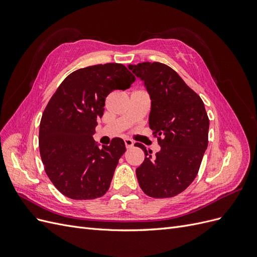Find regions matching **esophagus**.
<instances>
[{
  "label": "esophagus",
  "mask_w": 257,
  "mask_h": 257,
  "mask_svg": "<svg viewBox=\"0 0 257 257\" xmlns=\"http://www.w3.org/2000/svg\"><path fill=\"white\" fill-rule=\"evenodd\" d=\"M124 144H125L126 149H131V148L134 147V143L132 142L131 139H125V141H124Z\"/></svg>",
  "instance_id": "esophagus-1"
}]
</instances>
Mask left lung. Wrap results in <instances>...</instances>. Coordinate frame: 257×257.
I'll return each mask as SVG.
<instances>
[{
    "instance_id": "left-lung-1",
    "label": "left lung",
    "mask_w": 257,
    "mask_h": 257,
    "mask_svg": "<svg viewBox=\"0 0 257 257\" xmlns=\"http://www.w3.org/2000/svg\"><path fill=\"white\" fill-rule=\"evenodd\" d=\"M151 98L149 126L161 150L136 169L142 190L154 198L174 197L196 178L208 147L209 118L204 102L172 67L159 62L128 65Z\"/></svg>"
}]
</instances>
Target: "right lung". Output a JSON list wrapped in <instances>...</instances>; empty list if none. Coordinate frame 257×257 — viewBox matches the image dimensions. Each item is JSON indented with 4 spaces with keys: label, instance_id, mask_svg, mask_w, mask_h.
<instances>
[{
    "label": "right lung",
    "instance_id": "add662e5",
    "mask_svg": "<svg viewBox=\"0 0 257 257\" xmlns=\"http://www.w3.org/2000/svg\"><path fill=\"white\" fill-rule=\"evenodd\" d=\"M119 63L88 66L69 74L46 106L40 124V152L53 185L72 199L103 196L125 152L121 138L99 149L93 139L105 99L135 81Z\"/></svg>",
    "mask_w": 257,
    "mask_h": 257
}]
</instances>
